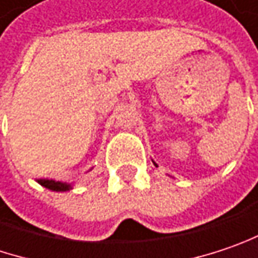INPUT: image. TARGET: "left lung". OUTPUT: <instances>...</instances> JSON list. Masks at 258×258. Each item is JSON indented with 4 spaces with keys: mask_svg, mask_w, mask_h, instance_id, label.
Masks as SVG:
<instances>
[{
    "mask_svg": "<svg viewBox=\"0 0 258 258\" xmlns=\"http://www.w3.org/2000/svg\"><path fill=\"white\" fill-rule=\"evenodd\" d=\"M153 163H154V161H153ZM154 166H156V167H157V163H154Z\"/></svg>",
    "mask_w": 258,
    "mask_h": 258,
    "instance_id": "obj_1",
    "label": "left lung"
}]
</instances>
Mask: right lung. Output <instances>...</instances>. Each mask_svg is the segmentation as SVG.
I'll use <instances>...</instances> for the list:
<instances>
[{
	"label": "right lung",
	"mask_w": 258,
	"mask_h": 258,
	"mask_svg": "<svg viewBox=\"0 0 258 258\" xmlns=\"http://www.w3.org/2000/svg\"><path fill=\"white\" fill-rule=\"evenodd\" d=\"M92 170V169H89ZM39 185H42L44 188L49 189V191H55V192H66V191H70L73 189V182L69 183V182H63V180H55V179H38L36 180Z\"/></svg>",
	"instance_id": "add662e5"
}]
</instances>
